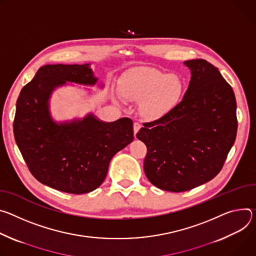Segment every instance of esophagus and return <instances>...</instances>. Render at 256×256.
I'll return each mask as SVG.
<instances>
[{
	"mask_svg": "<svg viewBox=\"0 0 256 256\" xmlns=\"http://www.w3.org/2000/svg\"><path fill=\"white\" fill-rule=\"evenodd\" d=\"M141 128V124L139 122H135L133 125V129H134V136L136 135V133L139 131V129Z\"/></svg>",
	"mask_w": 256,
	"mask_h": 256,
	"instance_id": "34e87169",
	"label": "esophagus"
}]
</instances>
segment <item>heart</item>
<instances>
[{"instance_id":"heart-1","label":"heart","mask_w":256,"mask_h":256,"mask_svg":"<svg viewBox=\"0 0 256 256\" xmlns=\"http://www.w3.org/2000/svg\"><path fill=\"white\" fill-rule=\"evenodd\" d=\"M121 94L141 102V110L148 118L162 117L178 104L184 92L183 81L158 69L140 67L128 71L119 80Z\"/></svg>"}]
</instances>
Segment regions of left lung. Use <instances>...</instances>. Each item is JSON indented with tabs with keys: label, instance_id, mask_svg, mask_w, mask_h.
Wrapping results in <instances>:
<instances>
[{
	"label": "left lung",
	"instance_id": "obj_1",
	"mask_svg": "<svg viewBox=\"0 0 256 256\" xmlns=\"http://www.w3.org/2000/svg\"><path fill=\"white\" fill-rule=\"evenodd\" d=\"M191 80L183 100L162 117L144 123V168L156 187L183 192L214 179L233 146L236 98L218 68L204 59L186 61Z\"/></svg>",
	"mask_w": 256,
	"mask_h": 256
}]
</instances>
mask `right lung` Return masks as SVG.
<instances>
[{"mask_svg": "<svg viewBox=\"0 0 256 256\" xmlns=\"http://www.w3.org/2000/svg\"><path fill=\"white\" fill-rule=\"evenodd\" d=\"M71 81L94 84L88 65H46L21 90L13 131L32 176L40 183L72 194L88 193L106 179L112 158L133 140V121L104 123L88 115L56 125L50 117L52 90Z\"/></svg>", "mask_w": 256, "mask_h": 256, "instance_id": "add662e5", "label": "right lung"}]
</instances>
